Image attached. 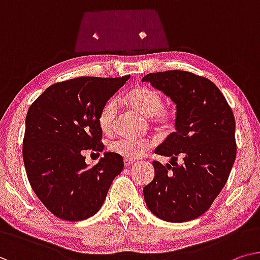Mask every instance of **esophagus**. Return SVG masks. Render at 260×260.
I'll list each match as a JSON object with an SVG mask.
<instances>
[{"label":"esophagus","instance_id":"1","mask_svg":"<svg viewBox=\"0 0 260 260\" xmlns=\"http://www.w3.org/2000/svg\"><path fill=\"white\" fill-rule=\"evenodd\" d=\"M134 160H129V158H125V160H123V166H125V167H129L131 165H133L134 164Z\"/></svg>","mask_w":260,"mask_h":260}]
</instances>
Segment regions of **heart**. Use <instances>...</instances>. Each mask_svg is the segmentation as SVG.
I'll use <instances>...</instances> for the list:
<instances>
[{"label": "heart", "mask_w": 260, "mask_h": 260, "mask_svg": "<svg viewBox=\"0 0 260 260\" xmlns=\"http://www.w3.org/2000/svg\"><path fill=\"white\" fill-rule=\"evenodd\" d=\"M123 103L132 110L138 112L142 117L148 118L150 122L162 128H169L175 120V110L173 106H164V96L160 91L149 86H138L132 90L123 98ZM118 113V104L115 100H110L103 107L99 114V127L104 133H111L113 129L115 117ZM153 141L134 140V139H118L108 145V149L112 153L120 156L135 160L145 155L152 148Z\"/></svg>", "instance_id": "obj_1"}]
</instances>
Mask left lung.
I'll use <instances>...</instances> for the list:
<instances>
[{
  "label": "left lung",
  "mask_w": 260,
  "mask_h": 260,
  "mask_svg": "<svg viewBox=\"0 0 260 260\" xmlns=\"http://www.w3.org/2000/svg\"><path fill=\"white\" fill-rule=\"evenodd\" d=\"M176 104L175 132L155 149L172 165L154 161L155 176L143 188L147 207L158 218L181 223L210 208L225 185L236 160V122L218 87L204 77L181 70L142 78ZM182 157L184 162L177 164Z\"/></svg>",
  "instance_id": "left-lung-1"
}]
</instances>
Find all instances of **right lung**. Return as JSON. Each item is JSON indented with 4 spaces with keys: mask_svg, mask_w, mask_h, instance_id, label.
Returning a JSON list of instances; mask_svg holds the SVG:
<instances>
[{
    "mask_svg": "<svg viewBox=\"0 0 260 260\" xmlns=\"http://www.w3.org/2000/svg\"><path fill=\"white\" fill-rule=\"evenodd\" d=\"M129 76L79 77L49 86L25 118L23 161L31 188L60 219L83 220L102 208L122 156L105 153L88 168L83 153L103 152L99 114Z\"/></svg>",
    "mask_w": 260,
    "mask_h": 260,
    "instance_id": "right-lung-1",
    "label": "right lung"
}]
</instances>
